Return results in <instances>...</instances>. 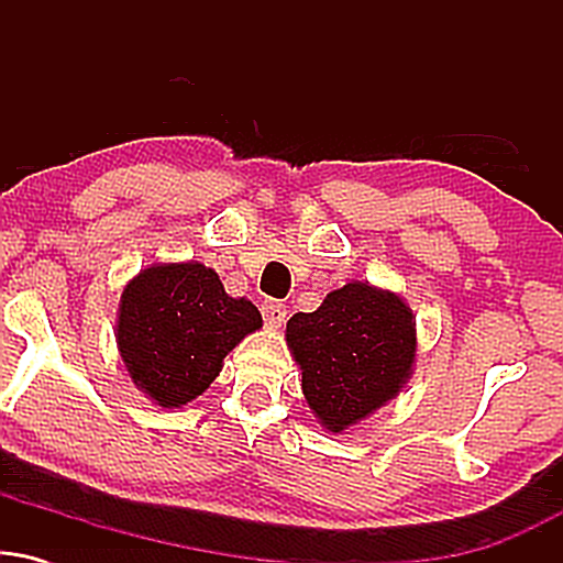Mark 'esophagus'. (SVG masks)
<instances>
[{
  "instance_id": "obj_1",
  "label": "esophagus",
  "mask_w": 563,
  "mask_h": 563,
  "mask_svg": "<svg viewBox=\"0 0 563 563\" xmlns=\"http://www.w3.org/2000/svg\"><path fill=\"white\" fill-rule=\"evenodd\" d=\"M262 314H264V322H267L269 328H280L283 322H286V314H288V309H286V303L283 301H264L262 303Z\"/></svg>"
}]
</instances>
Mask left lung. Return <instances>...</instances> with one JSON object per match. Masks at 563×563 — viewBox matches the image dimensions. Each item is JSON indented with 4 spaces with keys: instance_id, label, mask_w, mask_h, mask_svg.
<instances>
[{
    "instance_id": "left-lung-1",
    "label": "left lung",
    "mask_w": 563,
    "mask_h": 563,
    "mask_svg": "<svg viewBox=\"0 0 563 563\" xmlns=\"http://www.w3.org/2000/svg\"><path fill=\"white\" fill-rule=\"evenodd\" d=\"M286 341L301 391L333 434L365 421L402 391L416 363V318L391 290L346 283L314 312H296Z\"/></svg>"
}]
</instances>
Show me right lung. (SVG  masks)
I'll use <instances>...</instances> for the list:
<instances>
[{"label":"right lung","instance_id":"add662e5","mask_svg":"<svg viewBox=\"0 0 563 563\" xmlns=\"http://www.w3.org/2000/svg\"><path fill=\"white\" fill-rule=\"evenodd\" d=\"M260 328V309L224 294L211 267L151 264L121 294L115 344L140 391L158 407H183L209 389L228 352Z\"/></svg>","mask_w":563,"mask_h":563}]
</instances>
